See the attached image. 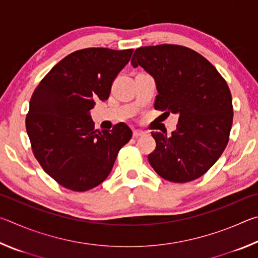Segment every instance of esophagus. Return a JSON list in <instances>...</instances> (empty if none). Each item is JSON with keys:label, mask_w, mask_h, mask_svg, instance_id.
<instances>
[{"label": "esophagus", "mask_w": 258, "mask_h": 258, "mask_svg": "<svg viewBox=\"0 0 258 258\" xmlns=\"http://www.w3.org/2000/svg\"><path fill=\"white\" fill-rule=\"evenodd\" d=\"M145 133H146L145 131H142V130H134L133 131V137L134 138H139V137H141V135H143Z\"/></svg>", "instance_id": "obj_1"}]
</instances>
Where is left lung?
<instances>
[{
    "mask_svg": "<svg viewBox=\"0 0 258 258\" xmlns=\"http://www.w3.org/2000/svg\"><path fill=\"white\" fill-rule=\"evenodd\" d=\"M131 63L155 80V109L178 115L172 135L151 133L156 141L148 156L152 168L175 183L203 176L229 142L233 108L224 78L203 55L180 45L139 47Z\"/></svg>",
    "mask_w": 258,
    "mask_h": 258,
    "instance_id": "1",
    "label": "left lung"
}]
</instances>
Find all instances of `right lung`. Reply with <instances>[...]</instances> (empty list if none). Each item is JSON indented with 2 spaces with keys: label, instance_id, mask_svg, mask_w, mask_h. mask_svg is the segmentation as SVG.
Here are the masks:
<instances>
[{
  "label": "right lung",
  "instance_id": "add662e5",
  "mask_svg": "<svg viewBox=\"0 0 258 258\" xmlns=\"http://www.w3.org/2000/svg\"><path fill=\"white\" fill-rule=\"evenodd\" d=\"M132 49L89 47L73 52L46 74L34 91L26 130L35 158L49 175L73 191H87L110 174L132 131L118 123L94 130L90 110L106 101L111 84L128 63Z\"/></svg>",
  "mask_w": 258,
  "mask_h": 258
}]
</instances>
